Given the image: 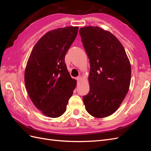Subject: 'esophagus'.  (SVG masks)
Here are the masks:
<instances>
[{
    "mask_svg": "<svg viewBox=\"0 0 151 151\" xmlns=\"http://www.w3.org/2000/svg\"><path fill=\"white\" fill-rule=\"evenodd\" d=\"M77 82H80V81H82V77H81V76L77 77Z\"/></svg>",
    "mask_w": 151,
    "mask_h": 151,
    "instance_id": "obj_1",
    "label": "esophagus"
}]
</instances>
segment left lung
I'll return each mask as SVG.
<instances>
[{
    "label": "left lung",
    "instance_id": "obj_1",
    "mask_svg": "<svg viewBox=\"0 0 151 151\" xmlns=\"http://www.w3.org/2000/svg\"><path fill=\"white\" fill-rule=\"evenodd\" d=\"M90 62L89 93L83 96L91 115L104 118L115 112L129 91L131 66L123 45L109 31L98 26L79 29Z\"/></svg>",
    "mask_w": 151,
    "mask_h": 151
}]
</instances>
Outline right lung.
Here are the masks:
<instances>
[{
  "label": "right lung",
  "mask_w": 151,
  "mask_h": 151,
  "mask_svg": "<svg viewBox=\"0 0 151 151\" xmlns=\"http://www.w3.org/2000/svg\"><path fill=\"white\" fill-rule=\"evenodd\" d=\"M79 27L48 31L35 45L24 72L26 88L32 102L45 115L57 118L65 113L77 81L72 79L65 56Z\"/></svg>",
  "instance_id": "right-lung-1"
}]
</instances>
